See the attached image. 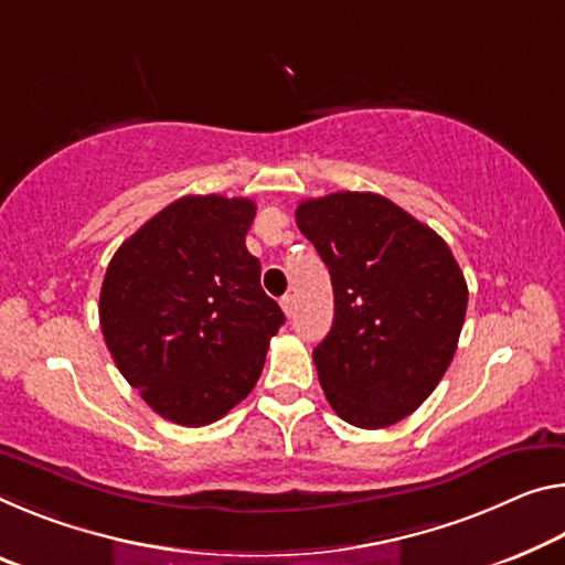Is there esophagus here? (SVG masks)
Wrapping results in <instances>:
<instances>
[{
    "label": "esophagus",
    "instance_id": "34e87169",
    "mask_svg": "<svg viewBox=\"0 0 565 565\" xmlns=\"http://www.w3.org/2000/svg\"><path fill=\"white\" fill-rule=\"evenodd\" d=\"M281 309L286 317H294V311H297V299H294L291 294H286V297L281 299Z\"/></svg>",
    "mask_w": 565,
    "mask_h": 565
}]
</instances>
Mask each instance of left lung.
I'll return each mask as SVG.
<instances>
[{"instance_id":"1","label":"left lung","mask_w":565,"mask_h":565,"mask_svg":"<svg viewBox=\"0 0 565 565\" xmlns=\"http://www.w3.org/2000/svg\"><path fill=\"white\" fill-rule=\"evenodd\" d=\"M297 226L334 289V321L315 349L331 409L364 429L399 423L458 349L468 284L450 246L377 193L301 201Z\"/></svg>"}]
</instances>
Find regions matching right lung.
<instances>
[{
	"label": "right lung",
	"mask_w": 565,
	"mask_h": 565,
	"mask_svg": "<svg viewBox=\"0 0 565 565\" xmlns=\"http://www.w3.org/2000/svg\"><path fill=\"white\" fill-rule=\"evenodd\" d=\"M254 216L248 199L183 195L122 241L105 271V344L122 377L175 425H211L236 407L284 324L246 248Z\"/></svg>",
	"instance_id": "right-lung-1"
}]
</instances>
